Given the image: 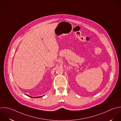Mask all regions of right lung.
<instances>
[{
  "mask_svg": "<svg viewBox=\"0 0 121 121\" xmlns=\"http://www.w3.org/2000/svg\"><path fill=\"white\" fill-rule=\"evenodd\" d=\"M27 96H29V97H31L30 96H29V95H27ZM40 97H42L41 96V97H34V98H40ZM31 98H32V97H31Z\"/></svg>",
  "mask_w": 121,
  "mask_h": 121,
  "instance_id": "1",
  "label": "right lung"
}]
</instances>
